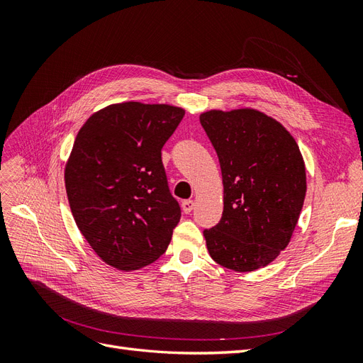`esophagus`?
<instances>
[{
    "label": "esophagus",
    "instance_id": "34e87169",
    "mask_svg": "<svg viewBox=\"0 0 363 363\" xmlns=\"http://www.w3.org/2000/svg\"><path fill=\"white\" fill-rule=\"evenodd\" d=\"M194 201L192 200H184L183 203H182V208H183V212L184 213H191L192 212V208H194Z\"/></svg>",
    "mask_w": 363,
    "mask_h": 363
}]
</instances>
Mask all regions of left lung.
I'll return each mask as SVG.
<instances>
[{"instance_id": "obj_1", "label": "left lung", "mask_w": 363, "mask_h": 363, "mask_svg": "<svg viewBox=\"0 0 363 363\" xmlns=\"http://www.w3.org/2000/svg\"><path fill=\"white\" fill-rule=\"evenodd\" d=\"M221 164L224 211L204 228L219 265L239 271L267 267L288 247L306 196L298 145L276 119L257 111H211L200 116Z\"/></svg>"}]
</instances>
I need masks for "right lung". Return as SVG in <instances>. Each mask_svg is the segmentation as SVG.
<instances>
[{
    "mask_svg": "<svg viewBox=\"0 0 363 363\" xmlns=\"http://www.w3.org/2000/svg\"><path fill=\"white\" fill-rule=\"evenodd\" d=\"M184 111L123 103L92 115L77 135L65 184L82 235L106 263L139 269L167 251L182 211L162 148Z\"/></svg>",
    "mask_w": 363,
    "mask_h": 363,
    "instance_id": "obj_1",
    "label": "right lung"
}]
</instances>
